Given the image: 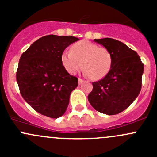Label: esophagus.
Wrapping results in <instances>:
<instances>
[{"label": "esophagus", "mask_w": 157, "mask_h": 157, "mask_svg": "<svg viewBox=\"0 0 157 157\" xmlns=\"http://www.w3.org/2000/svg\"><path fill=\"white\" fill-rule=\"evenodd\" d=\"M78 81H79V84H81V83H83V81H84V80H82L81 78H79L78 79Z\"/></svg>", "instance_id": "1"}]
</instances>
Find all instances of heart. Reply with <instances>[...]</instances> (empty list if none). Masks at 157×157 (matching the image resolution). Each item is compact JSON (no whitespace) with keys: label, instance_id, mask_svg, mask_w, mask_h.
Segmentation results:
<instances>
[{"label":"heart","instance_id":"heart-1","mask_svg":"<svg viewBox=\"0 0 157 157\" xmlns=\"http://www.w3.org/2000/svg\"><path fill=\"white\" fill-rule=\"evenodd\" d=\"M61 60L69 74H76L83 67L85 75L91 80H99L104 78L110 71L113 57L108 48L82 40L71 46V52H63Z\"/></svg>","mask_w":157,"mask_h":157}]
</instances>
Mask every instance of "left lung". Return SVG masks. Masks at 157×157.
Masks as SVG:
<instances>
[{
	"label": "left lung",
	"mask_w": 157,
	"mask_h": 157,
	"mask_svg": "<svg viewBox=\"0 0 157 157\" xmlns=\"http://www.w3.org/2000/svg\"><path fill=\"white\" fill-rule=\"evenodd\" d=\"M94 41L112 52L113 61L109 74L93 83L88 100L98 112L116 115L125 110L140 93L144 64L137 52L120 41L111 38Z\"/></svg>",
	"instance_id": "left-lung-1"
}]
</instances>
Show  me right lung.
<instances>
[{
  "label": "right lung",
  "instance_id": "obj_1",
  "mask_svg": "<svg viewBox=\"0 0 157 157\" xmlns=\"http://www.w3.org/2000/svg\"><path fill=\"white\" fill-rule=\"evenodd\" d=\"M74 36L48 35L33 42L22 54L17 81L23 99L34 110L52 118L62 116L78 79L70 75L61 63V55Z\"/></svg>",
  "mask_w": 157,
  "mask_h": 157
}]
</instances>
